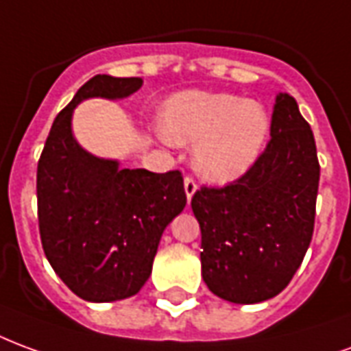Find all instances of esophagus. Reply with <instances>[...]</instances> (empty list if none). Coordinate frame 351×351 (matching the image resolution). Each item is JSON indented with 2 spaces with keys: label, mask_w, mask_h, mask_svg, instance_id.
Wrapping results in <instances>:
<instances>
[{
  "label": "esophagus",
  "mask_w": 351,
  "mask_h": 351,
  "mask_svg": "<svg viewBox=\"0 0 351 351\" xmlns=\"http://www.w3.org/2000/svg\"><path fill=\"white\" fill-rule=\"evenodd\" d=\"M185 193H186V198L191 200L193 198V194L196 193V189H198V183H196V179L193 178V176H186L185 178Z\"/></svg>",
  "instance_id": "esophagus-1"
}]
</instances>
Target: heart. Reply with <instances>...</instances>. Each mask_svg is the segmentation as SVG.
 <instances>
[{"mask_svg":"<svg viewBox=\"0 0 351 351\" xmlns=\"http://www.w3.org/2000/svg\"><path fill=\"white\" fill-rule=\"evenodd\" d=\"M271 117L263 104L232 93L181 91L160 110L158 136L194 144V168L209 181H234L260 157Z\"/></svg>","mask_w":351,"mask_h":351,"instance_id":"heart-1","label":"heart"}]
</instances>
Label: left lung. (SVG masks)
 Returning <instances> with one entry per match:
<instances>
[{
	"mask_svg": "<svg viewBox=\"0 0 351 351\" xmlns=\"http://www.w3.org/2000/svg\"><path fill=\"white\" fill-rule=\"evenodd\" d=\"M319 162L295 99L278 93L271 140L241 178L193 196L202 230V277L221 299L252 305L278 295L314 232Z\"/></svg>",
	"mask_w": 351,
	"mask_h": 351,
	"instance_id": "obj_1",
	"label": "left lung"
}]
</instances>
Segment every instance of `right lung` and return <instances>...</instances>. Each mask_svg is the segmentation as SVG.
I'll list each match as a JSON object with an SVG mask.
<instances>
[{
	"label": "right lung",
	"mask_w": 351,
	"mask_h": 351,
	"mask_svg": "<svg viewBox=\"0 0 351 351\" xmlns=\"http://www.w3.org/2000/svg\"><path fill=\"white\" fill-rule=\"evenodd\" d=\"M142 78L97 74L53 119L37 166V215L43 249L69 290L91 303L134 295L149 278L165 228L186 204L179 170L119 168L74 140L78 102L123 99Z\"/></svg>",
	"instance_id": "right-lung-1"
}]
</instances>
